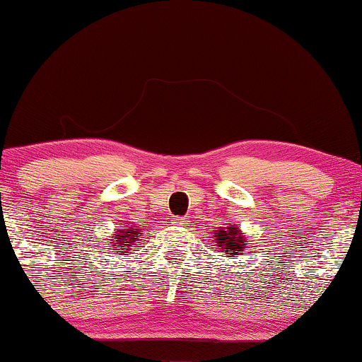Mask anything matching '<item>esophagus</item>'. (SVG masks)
Here are the masks:
<instances>
[{
    "label": "esophagus",
    "instance_id": "obj_1",
    "mask_svg": "<svg viewBox=\"0 0 362 362\" xmlns=\"http://www.w3.org/2000/svg\"><path fill=\"white\" fill-rule=\"evenodd\" d=\"M175 224H176V226H187V224H189V219H187V218H175Z\"/></svg>",
    "mask_w": 362,
    "mask_h": 362
}]
</instances>
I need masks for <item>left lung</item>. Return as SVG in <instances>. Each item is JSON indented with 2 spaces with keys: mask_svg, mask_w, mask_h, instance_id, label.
Listing matches in <instances>:
<instances>
[{
  "mask_svg": "<svg viewBox=\"0 0 362 362\" xmlns=\"http://www.w3.org/2000/svg\"><path fill=\"white\" fill-rule=\"evenodd\" d=\"M213 241L216 243L219 251H224L229 257H238V255H246L244 250L250 243L244 239V234L238 226L231 224L229 228L218 229V231L213 233Z\"/></svg>",
  "mask_w": 362,
  "mask_h": 362,
  "instance_id": "8db88e82",
  "label": "left lung"
}]
</instances>
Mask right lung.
Here are the masks:
<instances>
[{
	"instance_id": "1",
	"label": "right lung",
	"mask_w": 362,
	"mask_h": 362,
	"mask_svg": "<svg viewBox=\"0 0 362 362\" xmlns=\"http://www.w3.org/2000/svg\"><path fill=\"white\" fill-rule=\"evenodd\" d=\"M139 236H141L139 229H134V228L129 224L128 228L119 229V231L116 233L115 236H112V239L110 241L111 244H110V247H107V250H115L116 255H121V252H126L124 250L133 251V250H129V247H134V243L138 241Z\"/></svg>"
}]
</instances>
